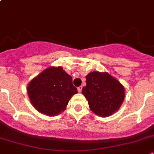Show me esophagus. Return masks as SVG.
<instances>
[{
    "mask_svg": "<svg viewBox=\"0 0 154 154\" xmlns=\"http://www.w3.org/2000/svg\"><path fill=\"white\" fill-rule=\"evenodd\" d=\"M77 90H78L79 93H81V91H82V87H79L78 88H77Z\"/></svg>",
    "mask_w": 154,
    "mask_h": 154,
    "instance_id": "34e87169",
    "label": "esophagus"
}]
</instances>
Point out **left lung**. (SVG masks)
Returning a JSON list of instances; mask_svg holds the SVG:
<instances>
[{"mask_svg": "<svg viewBox=\"0 0 154 154\" xmlns=\"http://www.w3.org/2000/svg\"><path fill=\"white\" fill-rule=\"evenodd\" d=\"M87 86L82 93L93 112L108 117L117 111L125 100V88L119 80L106 72L93 71L86 77Z\"/></svg>", "mask_w": 154, "mask_h": 154, "instance_id": "left-lung-1", "label": "left lung"}]
</instances>
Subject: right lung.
<instances>
[{"label":"right lung","mask_w":154,"mask_h":154,"mask_svg":"<svg viewBox=\"0 0 154 154\" xmlns=\"http://www.w3.org/2000/svg\"><path fill=\"white\" fill-rule=\"evenodd\" d=\"M27 92L37 111L53 116L65 110L77 89L73 85L72 77L62 67H50L29 82Z\"/></svg>","instance_id":"add662e5"}]
</instances>
